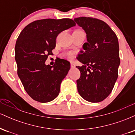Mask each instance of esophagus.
<instances>
[{
    "mask_svg": "<svg viewBox=\"0 0 135 135\" xmlns=\"http://www.w3.org/2000/svg\"><path fill=\"white\" fill-rule=\"evenodd\" d=\"M70 66L71 68H75V65H74L72 62H70Z\"/></svg>",
    "mask_w": 135,
    "mask_h": 135,
    "instance_id": "1",
    "label": "esophagus"
}]
</instances>
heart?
I'll use <instances>...</instances> for the list:
<instances>
[{
	"label": "heart",
	"mask_w": 135,
	"mask_h": 135,
	"mask_svg": "<svg viewBox=\"0 0 135 135\" xmlns=\"http://www.w3.org/2000/svg\"><path fill=\"white\" fill-rule=\"evenodd\" d=\"M65 56L68 58H72L74 56V53L72 52H67L65 54Z\"/></svg>",
	"instance_id": "1"
}]
</instances>
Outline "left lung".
Here are the masks:
<instances>
[{
	"label": "left lung",
	"instance_id": "obj_1",
	"mask_svg": "<svg viewBox=\"0 0 135 135\" xmlns=\"http://www.w3.org/2000/svg\"><path fill=\"white\" fill-rule=\"evenodd\" d=\"M74 21L85 31L87 42L77 57L83 64L76 66L80 77L77 80L79 93L93 103L105 100L112 92L118 77L120 65L117 35L104 21L80 17Z\"/></svg>",
	"mask_w": 135,
	"mask_h": 135
}]
</instances>
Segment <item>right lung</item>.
Here are the masks:
<instances>
[{
    "label": "right lung",
    "instance_id": "obj_1",
    "mask_svg": "<svg viewBox=\"0 0 135 135\" xmlns=\"http://www.w3.org/2000/svg\"><path fill=\"white\" fill-rule=\"evenodd\" d=\"M75 26L69 18L44 19L26 26L15 46L18 75L28 95L35 101L46 103L58 96L60 84L70 69L67 60L57 58L53 66L45 61L56 46L60 33Z\"/></svg>",
    "mask_w": 135,
    "mask_h": 135
}]
</instances>
